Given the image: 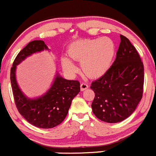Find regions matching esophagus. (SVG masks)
<instances>
[{
    "instance_id": "obj_1",
    "label": "esophagus",
    "mask_w": 156,
    "mask_h": 156,
    "mask_svg": "<svg viewBox=\"0 0 156 156\" xmlns=\"http://www.w3.org/2000/svg\"><path fill=\"white\" fill-rule=\"evenodd\" d=\"M88 88V84H86V83H81V85H80V89H81V91H85V90L87 89Z\"/></svg>"
}]
</instances>
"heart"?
<instances>
[{"label":"heart","instance_id":"1","mask_svg":"<svg viewBox=\"0 0 156 156\" xmlns=\"http://www.w3.org/2000/svg\"><path fill=\"white\" fill-rule=\"evenodd\" d=\"M68 53L72 60L81 62L82 70L86 76L99 78L111 68L116 46L113 40L108 37L79 40L70 44ZM72 60L67 57L62 58L63 68L70 73L76 71V65Z\"/></svg>","mask_w":156,"mask_h":156}]
</instances>
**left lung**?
I'll use <instances>...</instances> for the list:
<instances>
[{"label": "left lung", "instance_id": "left-lung-1", "mask_svg": "<svg viewBox=\"0 0 156 156\" xmlns=\"http://www.w3.org/2000/svg\"><path fill=\"white\" fill-rule=\"evenodd\" d=\"M115 61L108 72L92 82L93 113L106 123L121 122L136 109L143 95L144 68L129 40L120 35Z\"/></svg>", "mask_w": 156, "mask_h": 156}]
</instances>
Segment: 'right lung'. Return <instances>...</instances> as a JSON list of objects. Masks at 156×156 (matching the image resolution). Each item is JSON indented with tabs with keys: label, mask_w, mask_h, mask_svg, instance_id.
<instances>
[{
	"label": "right lung",
	"mask_w": 156,
	"mask_h": 156,
	"mask_svg": "<svg viewBox=\"0 0 156 156\" xmlns=\"http://www.w3.org/2000/svg\"><path fill=\"white\" fill-rule=\"evenodd\" d=\"M50 51L41 40L30 41L18 53L10 71V80L15 103L25 120L38 128L51 129L62 123L68 115L73 99L80 91L76 80L64 79L56 73L51 88L44 94L30 98L23 93L16 80L17 65L36 53Z\"/></svg>",
	"instance_id": "1"
}]
</instances>
